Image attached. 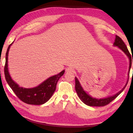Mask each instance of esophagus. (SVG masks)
Here are the masks:
<instances>
[{
	"label": "esophagus",
	"mask_w": 133,
	"mask_h": 133,
	"mask_svg": "<svg viewBox=\"0 0 133 133\" xmlns=\"http://www.w3.org/2000/svg\"><path fill=\"white\" fill-rule=\"evenodd\" d=\"M74 69L72 68V67H67L66 69V71L67 73H72V72H74Z\"/></svg>",
	"instance_id": "esophagus-1"
}]
</instances>
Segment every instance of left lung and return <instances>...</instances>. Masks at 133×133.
<instances>
[{
  "instance_id": "left-lung-1",
  "label": "left lung",
  "mask_w": 133,
  "mask_h": 133,
  "mask_svg": "<svg viewBox=\"0 0 133 133\" xmlns=\"http://www.w3.org/2000/svg\"><path fill=\"white\" fill-rule=\"evenodd\" d=\"M114 46H117L118 47L119 49H120L121 50H122L124 53L129 58L130 60V64H129V73H130V69H131V63L132 61L133 63V58L132 59L131 56L130 55L129 50L125 44L124 43L121 39L120 37H118V36H116V39L115 42L114 43ZM128 80L126 83L124 87H123V89H121L120 91H118L117 93H116L114 95L112 96L108 97L106 98H93L91 96H90L89 94H87L86 92H85L84 90H83V87L82 85H81L79 81L77 79V78L75 77V89L76 91L77 92V95L78 97L80 99L82 102L84 103L85 104L87 105H89V106H98V107H101V106H104V105L109 104L110 102H111L112 100H114L117 97L119 94H120L121 92H122L124 89H125V87L127 85L128 83Z\"/></svg>"
}]
</instances>
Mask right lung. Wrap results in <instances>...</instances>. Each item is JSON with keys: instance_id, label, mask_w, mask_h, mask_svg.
I'll return each instance as SVG.
<instances>
[{"instance_id": "add662e5", "label": "right lung", "mask_w": 133, "mask_h": 133, "mask_svg": "<svg viewBox=\"0 0 133 133\" xmlns=\"http://www.w3.org/2000/svg\"><path fill=\"white\" fill-rule=\"evenodd\" d=\"M13 43L9 46L6 53V62L4 71L6 82L17 97L23 102L33 105L44 104L50 98L55 91L56 84L59 78L64 75V70L57 75L48 78L37 87L30 89L19 87V85L12 79L8 70V53L10 46Z\"/></svg>"}]
</instances>
